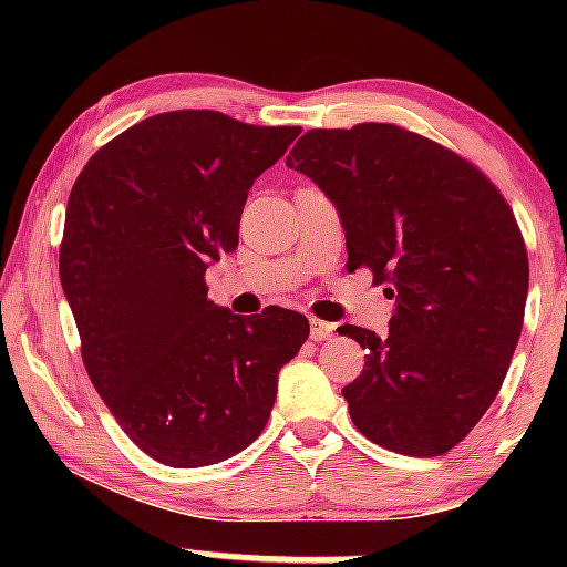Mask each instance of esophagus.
<instances>
[{
  "label": "esophagus",
  "instance_id": "1",
  "mask_svg": "<svg viewBox=\"0 0 567 567\" xmlns=\"http://www.w3.org/2000/svg\"><path fill=\"white\" fill-rule=\"evenodd\" d=\"M333 333H336V324L322 322V320H311V341H328Z\"/></svg>",
  "mask_w": 567,
  "mask_h": 567
}]
</instances>
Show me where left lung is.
I'll return each instance as SVG.
<instances>
[{
    "label": "left lung",
    "mask_w": 567,
    "mask_h": 567,
    "mask_svg": "<svg viewBox=\"0 0 567 567\" xmlns=\"http://www.w3.org/2000/svg\"><path fill=\"white\" fill-rule=\"evenodd\" d=\"M288 167L336 205L349 271L394 298L389 333L341 324L365 349L343 386L354 426L402 455L447 453L496 400L523 330L528 252L477 167L424 135L365 122L309 130Z\"/></svg>",
    "instance_id": "1"
}]
</instances>
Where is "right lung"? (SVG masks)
I'll return each mask as SVG.
<instances>
[{
	"mask_svg": "<svg viewBox=\"0 0 567 567\" xmlns=\"http://www.w3.org/2000/svg\"><path fill=\"white\" fill-rule=\"evenodd\" d=\"M301 127L220 112L148 116L90 157L69 194L61 285L90 381L143 453L197 470L245 451L269 421L277 375L309 320L239 317L205 271L237 250L247 192Z\"/></svg>",
	"mask_w": 567,
	"mask_h": 567,
	"instance_id": "1",
	"label": "right lung"
}]
</instances>
